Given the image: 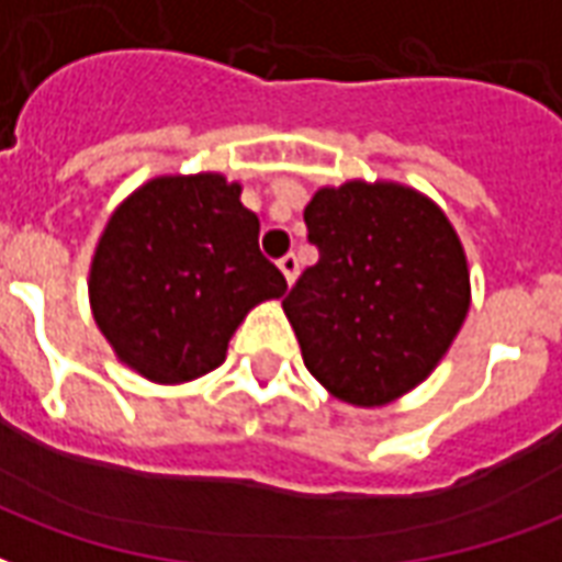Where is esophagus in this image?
Returning a JSON list of instances; mask_svg holds the SVG:
<instances>
[{"mask_svg":"<svg viewBox=\"0 0 562 562\" xmlns=\"http://www.w3.org/2000/svg\"><path fill=\"white\" fill-rule=\"evenodd\" d=\"M280 270L282 277H285V282L292 285L294 277H297V256H294V252H285V256L280 258Z\"/></svg>","mask_w":562,"mask_h":562,"instance_id":"1","label":"esophagus"}]
</instances>
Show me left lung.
I'll return each instance as SVG.
<instances>
[{
  "label": "left lung",
  "mask_w": 562,
  "mask_h": 562,
  "mask_svg": "<svg viewBox=\"0 0 562 562\" xmlns=\"http://www.w3.org/2000/svg\"><path fill=\"white\" fill-rule=\"evenodd\" d=\"M304 222L318 261L282 310L306 370L355 406L397 401L439 364L470 310L458 234L422 192L361 180L318 189Z\"/></svg>",
  "instance_id": "1"
}]
</instances>
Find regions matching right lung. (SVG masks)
Masks as SVG:
<instances>
[{"instance_id": "add662e5", "label": "right lung", "mask_w": 562, "mask_h": 562, "mask_svg": "<svg viewBox=\"0 0 562 562\" xmlns=\"http://www.w3.org/2000/svg\"><path fill=\"white\" fill-rule=\"evenodd\" d=\"M285 277L258 249V216L220 173L156 177L108 222L90 304L116 358L153 382H189L225 361L228 340Z\"/></svg>"}]
</instances>
